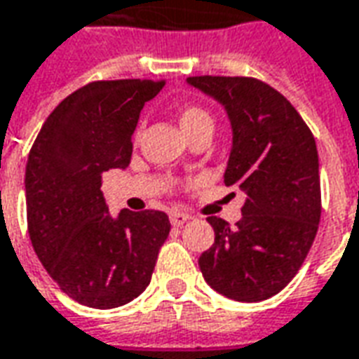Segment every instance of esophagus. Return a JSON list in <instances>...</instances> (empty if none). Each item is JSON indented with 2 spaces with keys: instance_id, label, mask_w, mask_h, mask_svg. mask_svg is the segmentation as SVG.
Instances as JSON below:
<instances>
[{
  "instance_id": "34e87169",
  "label": "esophagus",
  "mask_w": 359,
  "mask_h": 359,
  "mask_svg": "<svg viewBox=\"0 0 359 359\" xmlns=\"http://www.w3.org/2000/svg\"><path fill=\"white\" fill-rule=\"evenodd\" d=\"M188 219H190V215L184 214V212H179V210L171 212V223L175 225V227H180V225H184Z\"/></svg>"
}]
</instances>
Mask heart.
Masks as SVG:
<instances>
[{
	"label": "heart",
	"mask_w": 359,
	"mask_h": 359,
	"mask_svg": "<svg viewBox=\"0 0 359 359\" xmlns=\"http://www.w3.org/2000/svg\"><path fill=\"white\" fill-rule=\"evenodd\" d=\"M179 124L180 130H182L184 136H187L192 130H196V128L200 126H205V124L212 126V118H210V114H208L204 109H200V107H184V109L179 112Z\"/></svg>",
	"instance_id": "obj_1"
}]
</instances>
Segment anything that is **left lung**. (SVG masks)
<instances>
[{
  "label": "left lung",
  "mask_w": 359,
  "mask_h": 359,
  "mask_svg": "<svg viewBox=\"0 0 359 359\" xmlns=\"http://www.w3.org/2000/svg\"><path fill=\"white\" fill-rule=\"evenodd\" d=\"M222 104L233 144L223 180L245 192L235 225L210 215L214 245L198 264L215 292L245 303L264 302L302 268L320 219L315 137L282 93L255 77H188Z\"/></svg>",
  "instance_id": "left-lung-1"
}]
</instances>
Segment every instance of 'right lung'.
<instances>
[{
    "label": "right lung",
    "mask_w": 359,
    "mask_h": 359,
    "mask_svg": "<svg viewBox=\"0 0 359 359\" xmlns=\"http://www.w3.org/2000/svg\"><path fill=\"white\" fill-rule=\"evenodd\" d=\"M165 81H93L52 110L32 144L27 172L29 235L42 266L72 299L95 309L126 305L151 282L169 215L109 214L102 172L126 169L132 134Z\"/></svg>",
    "instance_id": "right-lung-1"
}]
</instances>
